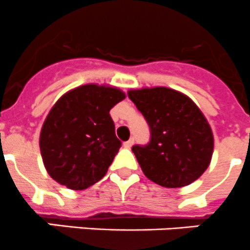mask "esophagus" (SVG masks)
<instances>
[{
	"label": "esophagus",
	"instance_id": "1",
	"mask_svg": "<svg viewBox=\"0 0 250 250\" xmlns=\"http://www.w3.org/2000/svg\"><path fill=\"white\" fill-rule=\"evenodd\" d=\"M133 142H135V140H133V138H130V140L126 141V142H124V147L125 148H131V147H132Z\"/></svg>",
	"mask_w": 250,
	"mask_h": 250
}]
</instances>
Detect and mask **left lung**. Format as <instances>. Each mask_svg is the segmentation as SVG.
I'll use <instances>...</instances> for the list:
<instances>
[{
  "label": "left lung",
  "mask_w": 250,
  "mask_h": 250,
  "mask_svg": "<svg viewBox=\"0 0 250 250\" xmlns=\"http://www.w3.org/2000/svg\"><path fill=\"white\" fill-rule=\"evenodd\" d=\"M149 126V142L132 152L143 174L167 188L196 181L209 167L214 148L211 128L187 96L167 87L128 91Z\"/></svg>",
  "instance_id": "obj_1"
}]
</instances>
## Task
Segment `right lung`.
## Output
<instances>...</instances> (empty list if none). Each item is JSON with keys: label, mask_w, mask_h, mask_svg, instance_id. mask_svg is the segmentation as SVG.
Here are the masks:
<instances>
[{"label": "right lung", "mask_w": 250, "mask_h": 250, "mask_svg": "<svg viewBox=\"0 0 250 250\" xmlns=\"http://www.w3.org/2000/svg\"><path fill=\"white\" fill-rule=\"evenodd\" d=\"M125 95L113 87L85 85L61 97L47 115L40 149L49 176L70 189L100 181L119 152L109 110Z\"/></svg>", "instance_id": "right-lung-1"}]
</instances>
